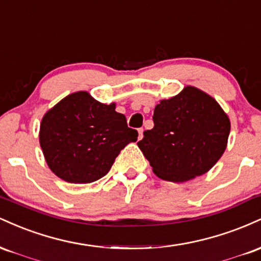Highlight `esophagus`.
<instances>
[{
  "label": "esophagus",
  "instance_id": "esophagus-1",
  "mask_svg": "<svg viewBox=\"0 0 261 261\" xmlns=\"http://www.w3.org/2000/svg\"><path fill=\"white\" fill-rule=\"evenodd\" d=\"M143 137V128H139V140Z\"/></svg>",
  "mask_w": 261,
  "mask_h": 261
}]
</instances>
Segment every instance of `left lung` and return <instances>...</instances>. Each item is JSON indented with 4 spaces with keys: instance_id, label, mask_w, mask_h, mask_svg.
<instances>
[{
    "instance_id": "8db88e82",
    "label": "left lung",
    "mask_w": 261,
    "mask_h": 261,
    "mask_svg": "<svg viewBox=\"0 0 261 261\" xmlns=\"http://www.w3.org/2000/svg\"><path fill=\"white\" fill-rule=\"evenodd\" d=\"M153 122L137 146L163 180L184 182L205 174L226 151L228 115L215 98L194 86L161 100Z\"/></svg>"
}]
</instances>
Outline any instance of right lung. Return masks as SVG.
I'll return each instance as SVG.
<instances>
[{
	"instance_id": "1",
	"label": "right lung",
	"mask_w": 261,
	"mask_h": 261,
	"mask_svg": "<svg viewBox=\"0 0 261 261\" xmlns=\"http://www.w3.org/2000/svg\"><path fill=\"white\" fill-rule=\"evenodd\" d=\"M115 107L80 91L44 114L39 142L54 174L73 184L93 182L109 172L125 146L136 142L139 134Z\"/></svg>"
}]
</instances>
